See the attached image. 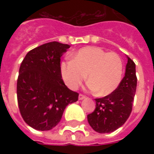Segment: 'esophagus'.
Instances as JSON below:
<instances>
[{"label":"esophagus","mask_w":154,"mask_h":154,"mask_svg":"<svg viewBox=\"0 0 154 154\" xmlns=\"http://www.w3.org/2000/svg\"><path fill=\"white\" fill-rule=\"evenodd\" d=\"M85 98H86V97H85V96H83V95H82V94H80V95L78 96V99H79L80 100H83V99H85Z\"/></svg>","instance_id":"1"}]
</instances>
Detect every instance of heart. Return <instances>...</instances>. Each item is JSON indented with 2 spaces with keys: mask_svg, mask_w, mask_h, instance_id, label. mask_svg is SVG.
<instances>
[{
  "mask_svg": "<svg viewBox=\"0 0 154 154\" xmlns=\"http://www.w3.org/2000/svg\"><path fill=\"white\" fill-rule=\"evenodd\" d=\"M61 74L67 87L75 90L86 79L87 87L99 97L110 95L122 79L123 63L118 54L87 46L75 53L72 60L61 63Z\"/></svg>",
  "mask_w": 154,
  "mask_h": 154,
  "instance_id": "heart-1",
  "label": "heart"
}]
</instances>
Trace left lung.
<instances>
[{"label": "left lung", "instance_id": "obj_1", "mask_svg": "<svg viewBox=\"0 0 154 154\" xmlns=\"http://www.w3.org/2000/svg\"><path fill=\"white\" fill-rule=\"evenodd\" d=\"M125 77L112 93L95 99L96 109L87 116L91 127L98 133H111L125 123L132 111L136 92L135 63L128 56Z\"/></svg>", "mask_w": 154, "mask_h": 154}]
</instances>
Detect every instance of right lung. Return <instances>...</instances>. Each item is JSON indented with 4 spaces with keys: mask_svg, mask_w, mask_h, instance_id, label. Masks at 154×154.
Masks as SVG:
<instances>
[{
    "mask_svg": "<svg viewBox=\"0 0 154 154\" xmlns=\"http://www.w3.org/2000/svg\"><path fill=\"white\" fill-rule=\"evenodd\" d=\"M68 44L50 42L32 49L22 61L17 80L19 109L33 129L50 130L60 122L67 105L78 100L62 79L60 57Z\"/></svg>",
    "mask_w": 154,
    "mask_h": 154,
    "instance_id": "right-lung-1",
    "label": "right lung"
}]
</instances>
